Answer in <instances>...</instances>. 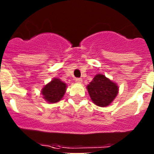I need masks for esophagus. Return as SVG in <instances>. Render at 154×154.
I'll list each match as a JSON object with an SVG mask.
<instances>
[{
	"mask_svg": "<svg viewBox=\"0 0 154 154\" xmlns=\"http://www.w3.org/2000/svg\"><path fill=\"white\" fill-rule=\"evenodd\" d=\"M75 82L78 84H81L82 82V79H79V78L75 79Z\"/></svg>",
	"mask_w": 154,
	"mask_h": 154,
	"instance_id": "1",
	"label": "esophagus"
}]
</instances>
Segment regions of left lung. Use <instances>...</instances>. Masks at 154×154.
I'll use <instances>...</instances> for the list:
<instances>
[{
  "label": "left lung",
  "mask_w": 154,
  "mask_h": 154,
  "mask_svg": "<svg viewBox=\"0 0 154 154\" xmlns=\"http://www.w3.org/2000/svg\"><path fill=\"white\" fill-rule=\"evenodd\" d=\"M86 89L92 103L100 107L109 106L119 93L117 84L103 74L96 75Z\"/></svg>",
  "instance_id": "obj_1"
}]
</instances>
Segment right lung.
Segmentation results:
<instances>
[{"instance_id":"add662e5","label":"right lung","mask_w":154,"mask_h":154,"mask_svg":"<svg viewBox=\"0 0 154 154\" xmlns=\"http://www.w3.org/2000/svg\"><path fill=\"white\" fill-rule=\"evenodd\" d=\"M67 85L58 78H54L42 89V98L48 103H56L62 100L66 92Z\"/></svg>"}]
</instances>
